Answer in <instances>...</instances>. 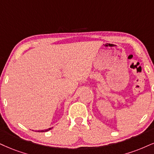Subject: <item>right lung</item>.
I'll return each mask as SVG.
<instances>
[{
  "instance_id": "obj_1",
  "label": "right lung",
  "mask_w": 154,
  "mask_h": 154,
  "mask_svg": "<svg viewBox=\"0 0 154 154\" xmlns=\"http://www.w3.org/2000/svg\"><path fill=\"white\" fill-rule=\"evenodd\" d=\"M53 127H51V128H49L48 129H45V130H38V131H36L38 132H46V131H50L51 129H52Z\"/></svg>"
}]
</instances>
